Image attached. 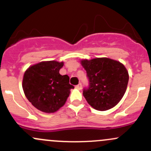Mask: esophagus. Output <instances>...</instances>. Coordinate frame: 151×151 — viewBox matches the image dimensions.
Returning a JSON list of instances; mask_svg holds the SVG:
<instances>
[{"label":"esophagus","instance_id":"1","mask_svg":"<svg viewBox=\"0 0 151 151\" xmlns=\"http://www.w3.org/2000/svg\"><path fill=\"white\" fill-rule=\"evenodd\" d=\"M75 88H77V89H79V90L82 89V83H79L78 85H76Z\"/></svg>","mask_w":151,"mask_h":151}]
</instances>
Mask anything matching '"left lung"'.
Instances as JSON below:
<instances>
[{"mask_svg":"<svg viewBox=\"0 0 151 151\" xmlns=\"http://www.w3.org/2000/svg\"><path fill=\"white\" fill-rule=\"evenodd\" d=\"M86 70L89 85L83 96L95 109L114 107L123 98L129 82V73L121 63L107 58L81 60Z\"/></svg>","mask_w":151,"mask_h":151,"instance_id":"8db88e82","label":"left lung"}]
</instances>
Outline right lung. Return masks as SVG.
<instances>
[{"instance_id": "1", "label": "right lung", "mask_w": 151, "mask_h": 151, "mask_svg": "<svg viewBox=\"0 0 151 151\" xmlns=\"http://www.w3.org/2000/svg\"><path fill=\"white\" fill-rule=\"evenodd\" d=\"M63 62L43 61L30 66L25 71L22 88L28 101L42 112L51 113L58 110L66 103L70 90L68 75L59 73Z\"/></svg>"}]
</instances>
